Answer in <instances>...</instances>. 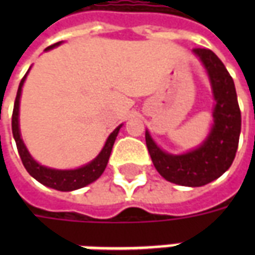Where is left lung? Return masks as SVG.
Here are the masks:
<instances>
[{
    "label": "left lung",
    "mask_w": 255,
    "mask_h": 255,
    "mask_svg": "<svg viewBox=\"0 0 255 255\" xmlns=\"http://www.w3.org/2000/svg\"><path fill=\"white\" fill-rule=\"evenodd\" d=\"M208 73L213 93V126L206 139L183 154H171L160 149L149 131L146 146L155 169L165 180L179 186L201 187L219 179L230 169L235 158L242 117L234 80L216 54L209 49H194Z\"/></svg>",
    "instance_id": "1"
}]
</instances>
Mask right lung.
Here are the masks:
<instances>
[{
	"mask_svg": "<svg viewBox=\"0 0 255 255\" xmlns=\"http://www.w3.org/2000/svg\"><path fill=\"white\" fill-rule=\"evenodd\" d=\"M60 43L61 42H57L52 46L46 47L45 50L46 52L52 50L53 47L58 46ZM28 72H30V69L27 71L24 78L21 79V82L19 84L17 95H16V100H14L13 115H12V133H13L14 142H16V146H17V151H19L21 162H23V165H24V168L31 176L34 177L35 180H38L41 184L46 186V187L54 188V190H58V191H73V190H78V188L86 187L90 183L95 182L105 171L109 157H111L112 149H113V144H115V140L117 138V133L120 131V128L123 127V124H120L108 136L104 147L100 151V154L97 155L93 161H90L89 164L80 166V168H76V169H53V168H49V166L41 165L39 162H36L31 157L30 151L25 147L24 142L21 139V133H20V97H21V89H23V84H24Z\"/></svg>",
	"mask_w": 255,
	"mask_h": 255,
	"instance_id": "right-lung-1",
	"label": "right lung"
}]
</instances>
